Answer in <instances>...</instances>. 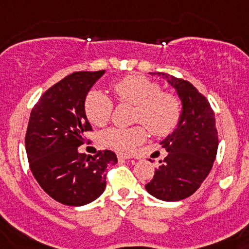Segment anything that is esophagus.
I'll return each instance as SVG.
<instances>
[{
	"label": "esophagus",
	"mask_w": 249,
	"mask_h": 249,
	"mask_svg": "<svg viewBox=\"0 0 249 249\" xmlns=\"http://www.w3.org/2000/svg\"><path fill=\"white\" fill-rule=\"evenodd\" d=\"M117 158H118V160H128V159H132V155L124 154V153H118L117 154Z\"/></svg>",
	"instance_id": "34e87169"
}]
</instances>
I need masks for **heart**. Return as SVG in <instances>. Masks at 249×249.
Listing matches in <instances>:
<instances>
[{"label":"heart","mask_w":249,"mask_h":249,"mask_svg":"<svg viewBox=\"0 0 249 249\" xmlns=\"http://www.w3.org/2000/svg\"><path fill=\"white\" fill-rule=\"evenodd\" d=\"M118 102L133 106V127H110L103 131L100 141L104 146L117 151H131L146 140L147 129L154 136H166L178 127L182 118L179 96L163 91L159 83L141 75L126 76L113 84ZM113 102L99 90H91L85 98V114L95 126H104L110 120Z\"/></svg>","instance_id":"heart-1"}]
</instances>
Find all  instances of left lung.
Wrapping results in <instances>:
<instances>
[{
    "mask_svg": "<svg viewBox=\"0 0 249 249\" xmlns=\"http://www.w3.org/2000/svg\"><path fill=\"white\" fill-rule=\"evenodd\" d=\"M157 75L176 88L183 110L178 127L161 142L168 155L145 188L159 200L179 201L194 195L213 168L219 145L215 116L206 96L192 84L164 72Z\"/></svg>",
    "mask_w": 249,
    "mask_h": 249,
    "instance_id": "obj_1",
    "label": "left lung"
}]
</instances>
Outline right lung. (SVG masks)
<instances>
[{
	"label": "right lung",
	"mask_w": 249,
	"mask_h": 249,
	"mask_svg": "<svg viewBox=\"0 0 249 249\" xmlns=\"http://www.w3.org/2000/svg\"><path fill=\"white\" fill-rule=\"evenodd\" d=\"M100 71H79L51 86L30 113L25 147L33 176L47 195L67 206L96 200L107 186V168L117 163L116 154L99 150L79 153L91 126L85 114V98Z\"/></svg>",
	"instance_id": "right-lung-1"
}]
</instances>
